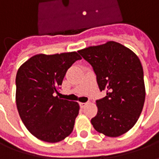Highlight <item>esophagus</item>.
Here are the masks:
<instances>
[{"label": "esophagus", "mask_w": 159, "mask_h": 159, "mask_svg": "<svg viewBox=\"0 0 159 159\" xmlns=\"http://www.w3.org/2000/svg\"><path fill=\"white\" fill-rule=\"evenodd\" d=\"M87 104H88V103H83V102H80L79 105H80V107H82V108H83V107H85V106H86Z\"/></svg>", "instance_id": "obj_1"}]
</instances>
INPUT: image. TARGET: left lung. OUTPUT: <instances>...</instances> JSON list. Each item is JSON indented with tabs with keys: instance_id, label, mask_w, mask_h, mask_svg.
Segmentation results:
<instances>
[{
	"instance_id": "1",
	"label": "left lung",
	"mask_w": 159,
	"mask_h": 159,
	"mask_svg": "<svg viewBox=\"0 0 159 159\" xmlns=\"http://www.w3.org/2000/svg\"><path fill=\"white\" fill-rule=\"evenodd\" d=\"M78 52L93 67L100 91H107V96L96 100L98 112L91 119L94 129L109 137L125 134L136 123L145 102L140 59L129 48L112 41Z\"/></svg>"
}]
</instances>
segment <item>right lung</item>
Listing matches in <instances>:
<instances>
[{
	"instance_id": "add662e5",
	"label": "right lung",
	"mask_w": 159,
	"mask_h": 159,
	"mask_svg": "<svg viewBox=\"0 0 159 159\" xmlns=\"http://www.w3.org/2000/svg\"><path fill=\"white\" fill-rule=\"evenodd\" d=\"M82 58L76 52L36 54L19 67L16 104L26 129L41 140L55 143L72 132L79 105L54 96L67 70Z\"/></svg>"
}]
</instances>
